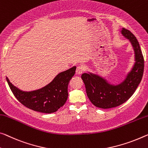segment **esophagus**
<instances>
[{"label": "esophagus", "instance_id": "34e87169", "mask_svg": "<svg viewBox=\"0 0 148 148\" xmlns=\"http://www.w3.org/2000/svg\"><path fill=\"white\" fill-rule=\"evenodd\" d=\"M84 71L83 69V67L82 66H78L77 67V69H76V73L78 74V75H81L83 73V72Z\"/></svg>", "mask_w": 148, "mask_h": 148}]
</instances>
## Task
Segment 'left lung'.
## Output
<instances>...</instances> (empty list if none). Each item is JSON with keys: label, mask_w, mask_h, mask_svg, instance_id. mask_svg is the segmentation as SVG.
<instances>
[{"label": "left lung", "mask_w": 148, "mask_h": 148, "mask_svg": "<svg viewBox=\"0 0 148 148\" xmlns=\"http://www.w3.org/2000/svg\"><path fill=\"white\" fill-rule=\"evenodd\" d=\"M122 35L128 40L134 51V63L121 83L112 84L99 75L91 72L82 74L87 97L95 106L110 108L123 104L132 97L142 81L144 69V60L139 42L135 36L122 28Z\"/></svg>", "instance_id": "left-lung-1"}]
</instances>
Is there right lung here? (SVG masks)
<instances>
[{
  "label": "right lung",
  "instance_id": "add662e5",
  "mask_svg": "<svg viewBox=\"0 0 148 148\" xmlns=\"http://www.w3.org/2000/svg\"><path fill=\"white\" fill-rule=\"evenodd\" d=\"M76 67L58 73L50 83L44 87L31 91L20 90L6 81L12 93L20 103L31 110L43 113H53L64 105L68 97L69 81L75 75Z\"/></svg>",
  "mask_w": 148,
  "mask_h": 148
}]
</instances>
